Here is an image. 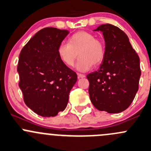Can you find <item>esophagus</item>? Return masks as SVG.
I'll list each match as a JSON object with an SVG mask.
<instances>
[{
	"label": "esophagus",
	"instance_id": "34e87169",
	"mask_svg": "<svg viewBox=\"0 0 151 151\" xmlns=\"http://www.w3.org/2000/svg\"><path fill=\"white\" fill-rule=\"evenodd\" d=\"M78 78H85V76L83 75V74H81V73H78Z\"/></svg>",
	"mask_w": 151,
	"mask_h": 151
}]
</instances>
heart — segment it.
<instances>
[{
  "instance_id": "obj_1",
  "label": "heart",
  "mask_w": 151,
  "mask_h": 151,
  "mask_svg": "<svg viewBox=\"0 0 151 151\" xmlns=\"http://www.w3.org/2000/svg\"><path fill=\"white\" fill-rule=\"evenodd\" d=\"M57 53L62 62L69 67L74 65L78 56H80L76 69L81 72H86L93 65L97 66L103 62L105 45L93 34L81 31L71 36L68 44L61 43L57 48Z\"/></svg>"
}]
</instances>
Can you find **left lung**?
I'll return each instance as SVG.
<instances>
[{
	"label": "left lung",
	"mask_w": 151,
	"mask_h": 151,
	"mask_svg": "<svg viewBox=\"0 0 151 151\" xmlns=\"http://www.w3.org/2000/svg\"><path fill=\"white\" fill-rule=\"evenodd\" d=\"M105 56L97 71L88 74L91 102L97 109L120 113L132 103L139 89V58L124 31L111 24H103Z\"/></svg>",
	"instance_id": "obj_1"
}]
</instances>
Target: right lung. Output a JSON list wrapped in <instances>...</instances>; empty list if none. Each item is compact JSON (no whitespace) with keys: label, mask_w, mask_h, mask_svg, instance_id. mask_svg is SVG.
Listing matches in <instances>:
<instances>
[{"label":"right lung","mask_w":151,"mask_h":151,"mask_svg":"<svg viewBox=\"0 0 151 151\" xmlns=\"http://www.w3.org/2000/svg\"><path fill=\"white\" fill-rule=\"evenodd\" d=\"M68 30L45 28L22 49L17 65L19 86L25 104L42 117L57 115L65 109L77 75L62 62L57 48Z\"/></svg>","instance_id":"1"}]
</instances>
